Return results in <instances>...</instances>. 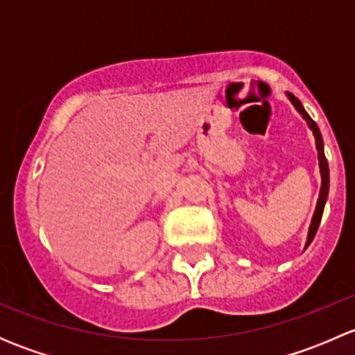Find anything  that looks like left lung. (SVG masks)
<instances>
[{
	"label": "left lung",
	"mask_w": 355,
	"mask_h": 355,
	"mask_svg": "<svg viewBox=\"0 0 355 355\" xmlns=\"http://www.w3.org/2000/svg\"><path fill=\"white\" fill-rule=\"evenodd\" d=\"M290 103H292L293 106H295V110L299 111L300 114H302L304 120L307 121V125H309V128L313 130L314 134V139H316V149H318V159H320V171H321V191H320V199H318V204H316V211H314V216H313V221H311V227H309V234H307V242H306V247L313 242L314 235H316L318 232V227H320L321 223V216H323V209H324V204H327V199H328V189H330V170H328V161H327V156H324V146H323V137H321V132L320 128H318L316 121L313 120V118L307 114V111L304 110V106L300 105L299 99L295 98L293 94H290L287 92Z\"/></svg>",
	"instance_id": "left-lung-1"
}]
</instances>
